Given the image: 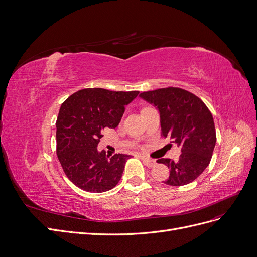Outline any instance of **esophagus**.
<instances>
[{"instance_id":"esophagus-1","label":"esophagus","mask_w":257,"mask_h":257,"mask_svg":"<svg viewBox=\"0 0 257 257\" xmlns=\"http://www.w3.org/2000/svg\"><path fill=\"white\" fill-rule=\"evenodd\" d=\"M142 160L144 161V163L146 166L148 167H154L156 165V161L155 160H151V159H148L146 157H142Z\"/></svg>"}]
</instances>
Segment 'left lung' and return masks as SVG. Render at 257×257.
<instances>
[{
    "instance_id": "obj_1",
    "label": "left lung",
    "mask_w": 257,
    "mask_h": 257,
    "mask_svg": "<svg viewBox=\"0 0 257 257\" xmlns=\"http://www.w3.org/2000/svg\"><path fill=\"white\" fill-rule=\"evenodd\" d=\"M140 96L158 108L161 136L181 149L177 160L161 158L157 161L169 169V177L164 183L182 186L193 182L210 164L216 144L211 111L195 94L181 88L147 91Z\"/></svg>"
}]
</instances>
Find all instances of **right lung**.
<instances>
[{
    "instance_id": "add662e5",
    "label": "right lung",
    "mask_w": 257,
    "mask_h": 257,
    "mask_svg": "<svg viewBox=\"0 0 257 257\" xmlns=\"http://www.w3.org/2000/svg\"><path fill=\"white\" fill-rule=\"evenodd\" d=\"M139 93L83 89L62 102L56 121V151L73 184L90 193L116 186L130 156L116 154L109 159L97 145L103 129L118 125L126 106Z\"/></svg>"
}]
</instances>
